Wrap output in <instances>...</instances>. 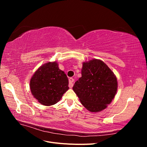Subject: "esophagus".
<instances>
[{
	"label": "esophagus",
	"instance_id": "esophagus-1",
	"mask_svg": "<svg viewBox=\"0 0 147 147\" xmlns=\"http://www.w3.org/2000/svg\"><path fill=\"white\" fill-rule=\"evenodd\" d=\"M74 82V79L73 78H70L69 80V88H72L73 86V82Z\"/></svg>",
	"mask_w": 147,
	"mask_h": 147
}]
</instances>
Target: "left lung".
I'll return each instance as SVG.
<instances>
[{
	"label": "left lung",
	"mask_w": 147,
	"mask_h": 147,
	"mask_svg": "<svg viewBox=\"0 0 147 147\" xmlns=\"http://www.w3.org/2000/svg\"><path fill=\"white\" fill-rule=\"evenodd\" d=\"M117 88L114 73L103 61L94 59L83 63L82 77L75 83L73 90L88 110L98 112L111 103Z\"/></svg>",
	"instance_id": "obj_1"
}]
</instances>
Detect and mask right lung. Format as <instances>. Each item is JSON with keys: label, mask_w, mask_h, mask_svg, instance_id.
<instances>
[{"label": "right lung", "mask_w": 147, "mask_h": 147, "mask_svg": "<svg viewBox=\"0 0 147 147\" xmlns=\"http://www.w3.org/2000/svg\"><path fill=\"white\" fill-rule=\"evenodd\" d=\"M69 80L57 62H49L35 71L30 81L32 94L39 103L50 106L58 102L69 90Z\"/></svg>", "instance_id": "1"}]
</instances>
